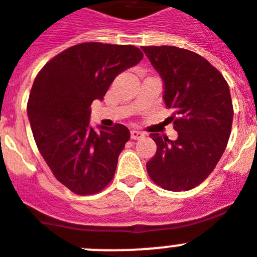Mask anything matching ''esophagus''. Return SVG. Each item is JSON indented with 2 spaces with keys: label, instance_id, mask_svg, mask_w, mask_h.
<instances>
[{
  "label": "esophagus",
  "instance_id": "obj_1",
  "mask_svg": "<svg viewBox=\"0 0 257 257\" xmlns=\"http://www.w3.org/2000/svg\"><path fill=\"white\" fill-rule=\"evenodd\" d=\"M143 137H144V133H142V131H138V130L131 131V139L133 140H139Z\"/></svg>",
  "mask_w": 257,
  "mask_h": 257
}]
</instances>
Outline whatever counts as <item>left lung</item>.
<instances>
[{
	"instance_id": "left-lung-1",
	"label": "left lung",
	"mask_w": 257,
	"mask_h": 257,
	"mask_svg": "<svg viewBox=\"0 0 257 257\" xmlns=\"http://www.w3.org/2000/svg\"><path fill=\"white\" fill-rule=\"evenodd\" d=\"M160 72L164 101L178 139L151 134L157 151L147 162L156 185L169 191H188L213 172L229 142L233 101L227 82L214 66L195 52L177 47H142Z\"/></svg>"
}]
</instances>
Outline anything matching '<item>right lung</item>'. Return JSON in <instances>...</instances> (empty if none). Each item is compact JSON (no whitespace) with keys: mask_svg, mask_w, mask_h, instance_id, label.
Instances as JSON below:
<instances>
[{"mask_svg":"<svg viewBox=\"0 0 257 257\" xmlns=\"http://www.w3.org/2000/svg\"><path fill=\"white\" fill-rule=\"evenodd\" d=\"M143 60L134 45L82 43L45 63L35 78L27 113L37 150L58 181L76 195L102 191L130 139L126 126H89V106L114 78Z\"/></svg>","mask_w":257,"mask_h":257,"instance_id":"right-lung-1","label":"right lung"}]
</instances>
